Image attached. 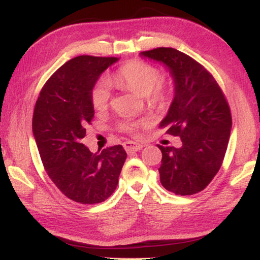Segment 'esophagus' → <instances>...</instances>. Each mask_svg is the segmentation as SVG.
I'll use <instances>...</instances> for the list:
<instances>
[{"mask_svg":"<svg viewBox=\"0 0 260 260\" xmlns=\"http://www.w3.org/2000/svg\"><path fill=\"white\" fill-rule=\"evenodd\" d=\"M123 147H124L125 151L127 153H133V152H137L140 151V149L143 148V145H140L138 143H135V142H125L123 144Z\"/></svg>","mask_w":260,"mask_h":260,"instance_id":"34e87169","label":"esophagus"}]
</instances>
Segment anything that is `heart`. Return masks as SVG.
<instances>
[{"label": "heart", "instance_id": "heart-1", "mask_svg": "<svg viewBox=\"0 0 260 260\" xmlns=\"http://www.w3.org/2000/svg\"><path fill=\"white\" fill-rule=\"evenodd\" d=\"M161 81V72L155 66L142 60H131L121 66L112 76V83L122 88L129 89L138 95H148L149 103L153 105H165L170 98V90L167 86L158 84ZM112 92L106 81L100 80L93 86L91 92V102L97 111L106 109L111 102ZM147 124L146 120L134 123H122L123 131L135 134L140 127Z\"/></svg>", "mask_w": 260, "mask_h": 260}]
</instances>
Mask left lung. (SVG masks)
I'll return each instance as SVG.
<instances>
[{
  "label": "left lung",
  "mask_w": 260,
  "mask_h": 260,
  "mask_svg": "<svg viewBox=\"0 0 260 260\" xmlns=\"http://www.w3.org/2000/svg\"><path fill=\"white\" fill-rule=\"evenodd\" d=\"M140 54L165 63L175 82V98L160 127L179 137L181 146L157 145L161 184L177 195L197 194L224 161L232 129L229 103L210 72L184 52L156 48Z\"/></svg>",
  "instance_id": "1"
}]
</instances>
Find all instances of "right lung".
I'll list each match as a JSON object with an SVG mask.
<instances>
[{"instance_id": "right-lung-1", "label": "right lung", "mask_w": 260, "mask_h": 260, "mask_svg": "<svg viewBox=\"0 0 260 260\" xmlns=\"http://www.w3.org/2000/svg\"><path fill=\"white\" fill-rule=\"evenodd\" d=\"M115 57L79 56L58 68L36 100L33 135L50 179L77 203L104 202L115 190L126 158L122 145L91 153L81 140L94 109L91 92Z\"/></svg>"}]
</instances>
